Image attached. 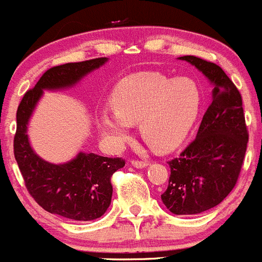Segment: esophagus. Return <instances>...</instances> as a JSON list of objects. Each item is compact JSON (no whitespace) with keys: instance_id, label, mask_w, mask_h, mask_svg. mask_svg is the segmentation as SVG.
<instances>
[{"instance_id":"obj_1","label":"esophagus","mask_w":262,"mask_h":262,"mask_svg":"<svg viewBox=\"0 0 262 262\" xmlns=\"http://www.w3.org/2000/svg\"><path fill=\"white\" fill-rule=\"evenodd\" d=\"M133 166H135L136 168H144V167L148 166V162L146 161H139V159H133L131 161Z\"/></svg>"}]
</instances>
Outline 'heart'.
I'll list each match as a JSON object with an SVG mask.
<instances>
[{
    "label": "heart",
    "instance_id": "obj_1",
    "mask_svg": "<svg viewBox=\"0 0 262 262\" xmlns=\"http://www.w3.org/2000/svg\"><path fill=\"white\" fill-rule=\"evenodd\" d=\"M114 111L99 113L101 133L114 146L129 140L131 124L140 123L149 146L168 151L180 145L195 124L203 92L191 77L170 78L156 72L134 74L119 82L111 99Z\"/></svg>",
    "mask_w": 262,
    "mask_h": 262
}]
</instances>
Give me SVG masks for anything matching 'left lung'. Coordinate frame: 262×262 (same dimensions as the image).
Wrapping results in <instances>:
<instances>
[{
	"instance_id": "obj_1",
	"label": "left lung",
	"mask_w": 262,
	"mask_h": 262,
	"mask_svg": "<svg viewBox=\"0 0 262 262\" xmlns=\"http://www.w3.org/2000/svg\"><path fill=\"white\" fill-rule=\"evenodd\" d=\"M213 83L212 101L196 138L178 158L168 161L171 173L162 202L175 215H198L215 207L238 181L248 143L242 95L215 63L183 56Z\"/></svg>"
}]
</instances>
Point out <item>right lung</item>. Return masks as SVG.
Returning <instances> with one entry per match:
<instances>
[{"instance_id": "obj_1", "label": "right lung", "mask_w": 262, "mask_h": 262, "mask_svg": "<svg viewBox=\"0 0 262 262\" xmlns=\"http://www.w3.org/2000/svg\"><path fill=\"white\" fill-rule=\"evenodd\" d=\"M106 58L67 63L47 69L36 86L24 94L16 112L14 156L32 198L50 213L73 221L95 220L105 213L112 201L111 178L124 166V159L94 153H79L71 162L52 164L31 148L27 124L45 89L73 86L83 76L99 68Z\"/></svg>"}]
</instances>
